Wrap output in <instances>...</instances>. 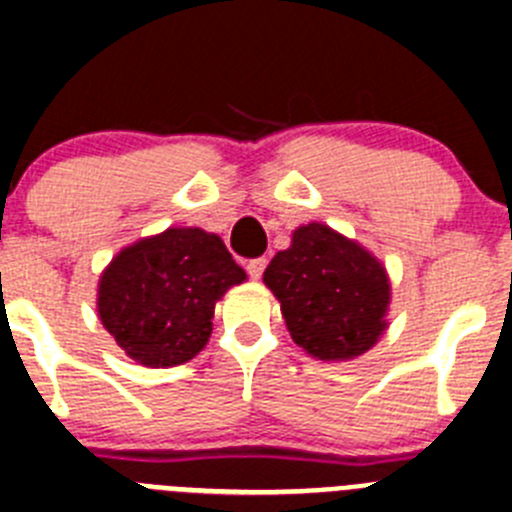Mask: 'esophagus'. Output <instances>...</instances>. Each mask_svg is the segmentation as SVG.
<instances>
[{"instance_id":"1","label":"esophagus","mask_w":512,"mask_h":512,"mask_svg":"<svg viewBox=\"0 0 512 512\" xmlns=\"http://www.w3.org/2000/svg\"><path fill=\"white\" fill-rule=\"evenodd\" d=\"M248 276H251L253 281H259L261 279V274H264V269H266V259H253V261H248Z\"/></svg>"}]
</instances>
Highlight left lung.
I'll list each match as a JSON object with an SVG mask.
<instances>
[{"mask_svg":"<svg viewBox=\"0 0 512 512\" xmlns=\"http://www.w3.org/2000/svg\"><path fill=\"white\" fill-rule=\"evenodd\" d=\"M292 340L317 360H353L388 327L391 279L381 261L325 223L299 225L264 271Z\"/></svg>","mask_w":512,"mask_h":512,"instance_id":"8db88e82","label":"left lung"}]
</instances>
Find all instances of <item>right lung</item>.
Wrapping results in <instances>:
<instances>
[{
  "label": "right lung",
  "instance_id": "1",
  "mask_svg": "<svg viewBox=\"0 0 512 512\" xmlns=\"http://www.w3.org/2000/svg\"><path fill=\"white\" fill-rule=\"evenodd\" d=\"M243 281L223 238L172 225L124 246L101 271L98 320L134 363L172 368L208 345L215 304Z\"/></svg>",
  "mask_w": 512,
  "mask_h": 512
}]
</instances>
